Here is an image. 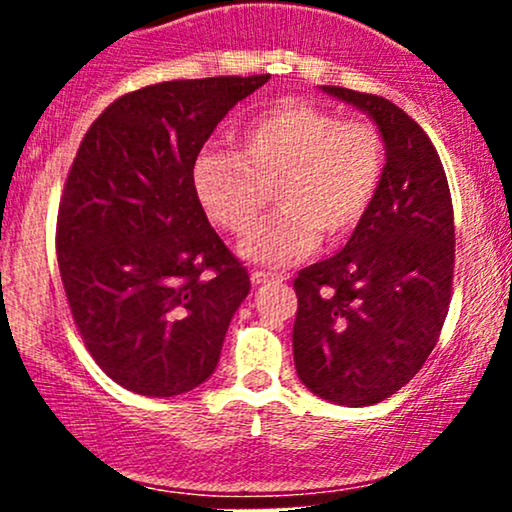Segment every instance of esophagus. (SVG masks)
I'll use <instances>...</instances> for the list:
<instances>
[{
    "label": "esophagus",
    "instance_id": "obj_1",
    "mask_svg": "<svg viewBox=\"0 0 512 512\" xmlns=\"http://www.w3.org/2000/svg\"><path fill=\"white\" fill-rule=\"evenodd\" d=\"M250 279H252V284L260 286V284H269V281H284L286 276L272 274V272H262V269H255V272L250 274Z\"/></svg>",
    "mask_w": 512,
    "mask_h": 512
}]
</instances>
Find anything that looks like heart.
<instances>
[{"instance_id": "heart-1", "label": "heart", "mask_w": 512, "mask_h": 512, "mask_svg": "<svg viewBox=\"0 0 512 512\" xmlns=\"http://www.w3.org/2000/svg\"><path fill=\"white\" fill-rule=\"evenodd\" d=\"M385 178V139L363 117H339L322 105L289 98L245 122L238 154L204 146L192 163L195 195L216 226L243 236L276 187L279 214L240 243L260 264H291L361 226Z\"/></svg>"}]
</instances>
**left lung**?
<instances>
[{
    "instance_id": "obj_1",
    "label": "left lung",
    "mask_w": 512,
    "mask_h": 512,
    "mask_svg": "<svg viewBox=\"0 0 512 512\" xmlns=\"http://www.w3.org/2000/svg\"><path fill=\"white\" fill-rule=\"evenodd\" d=\"M385 139V178L342 252L298 272L293 361L303 385L346 407H370L419 373L448 317L455 216L436 146L383 96L322 86Z\"/></svg>"
}]
</instances>
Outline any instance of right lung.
I'll list each match as a JSON object with an SVG mask.
<instances>
[{
  "label": "right lung",
  "mask_w": 512,
  "mask_h": 512,
  "mask_svg": "<svg viewBox=\"0 0 512 512\" xmlns=\"http://www.w3.org/2000/svg\"><path fill=\"white\" fill-rule=\"evenodd\" d=\"M269 74L161 81L125 93L81 139L57 211V264L88 354L146 397L195 390L250 293L209 226L192 163Z\"/></svg>",
  "instance_id": "add662e5"
}]
</instances>
